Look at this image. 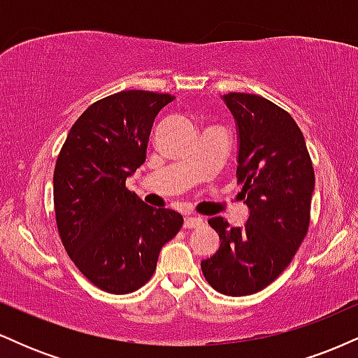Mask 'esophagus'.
Masks as SVG:
<instances>
[{
  "label": "esophagus",
  "instance_id": "esophagus-1",
  "mask_svg": "<svg viewBox=\"0 0 358 358\" xmlns=\"http://www.w3.org/2000/svg\"><path fill=\"white\" fill-rule=\"evenodd\" d=\"M200 225H203L202 217H185V222H183L185 229H196L200 227Z\"/></svg>",
  "mask_w": 358,
  "mask_h": 358
}]
</instances>
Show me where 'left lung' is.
<instances>
[{"instance_id":"obj_1","label":"left lung","mask_w":358,"mask_h":358,"mask_svg":"<svg viewBox=\"0 0 358 358\" xmlns=\"http://www.w3.org/2000/svg\"><path fill=\"white\" fill-rule=\"evenodd\" d=\"M222 101L236 121L237 182L249 217L242 227L208 219L220 245L203 259L202 273L219 293L248 296L271 285L305 239L315 171L301 129L285 109L244 92Z\"/></svg>"}]
</instances>
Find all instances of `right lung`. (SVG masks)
<instances>
[{"label":"right lung","mask_w":358,"mask_h":358,"mask_svg":"<svg viewBox=\"0 0 358 358\" xmlns=\"http://www.w3.org/2000/svg\"><path fill=\"white\" fill-rule=\"evenodd\" d=\"M175 97L122 90L94 102L73 122L57 158L53 203L62 244L102 291L133 293L153 276L159 250L183 217L155 208L126 188L146 159L158 113Z\"/></svg>","instance_id":"right-lung-1"}]
</instances>
